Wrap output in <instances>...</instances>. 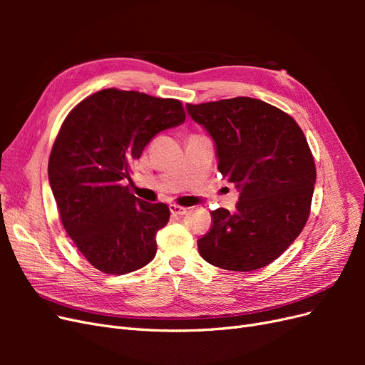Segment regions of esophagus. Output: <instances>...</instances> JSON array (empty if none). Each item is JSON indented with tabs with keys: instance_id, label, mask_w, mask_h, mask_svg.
Masks as SVG:
<instances>
[{
	"instance_id": "1",
	"label": "esophagus",
	"mask_w": 365,
	"mask_h": 365,
	"mask_svg": "<svg viewBox=\"0 0 365 365\" xmlns=\"http://www.w3.org/2000/svg\"><path fill=\"white\" fill-rule=\"evenodd\" d=\"M169 208H170V213L172 215H185L187 213V208L185 207L176 205V204H170Z\"/></svg>"
}]
</instances>
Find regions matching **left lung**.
Here are the masks:
<instances>
[{"label": "left lung", "mask_w": 365, "mask_h": 365, "mask_svg": "<svg viewBox=\"0 0 365 365\" xmlns=\"http://www.w3.org/2000/svg\"><path fill=\"white\" fill-rule=\"evenodd\" d=\"M215 143L217 170L239 190L236 212H212L197 240L201 257L222 269L267 267L302 233L317 178L314 157L297 121L257 98L185 105Z\"/></svg>", "instance_id": "8db88e82"}]
</instances>
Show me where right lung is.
<instances>
[{
    "mask_svg": "<svg viewBox=\"0 0 365 365\" xmlns=\"http://www.w3.org/2000/svg\"><path fill=\"white\" fill-rule=\"evenodd\" d=\"M184 121L180 101L115 88L86 97L65 118L48 181L65 231L98 271L128 274L155 257L170 210L140 200L121 181L158 132Z\"/></svg>",
    "mask_w": 365,
    "mask_h": 365,
    "instance_id": "obj_1",
    "label": "right lung"
}]
</instances>
